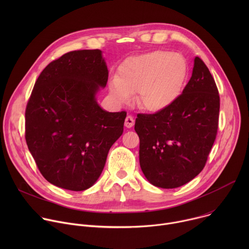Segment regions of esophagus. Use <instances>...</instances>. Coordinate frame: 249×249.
I'll list each match as a JSON object with an SVG mask.
<instances>
[{"mask_svg": "<svg viewBox=\"0 0 249 249\" xmlns=\"http://www.w3.org/2000/svg\"><path fill=\"white\" fill-rule=\"evenodd\" d=\"M135 124V120L131 115H128L125 119V127L126 128H132Z\"/></svg>", "mask_w": 249, "mask_h": 249, "instance_id": "34e87169", "label": "esophagus"}]
</instances>
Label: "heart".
<instances>
[{
	"mask_svg": "<svg viewBox=\"0 0 249 249\" xmlns=\"http://www.w3.org/2000/svg\"><path fill=\"white\" fill-rule=\"evenodd\" d=\"M186 77L187 65L181 55L155 51L125 60L109 89L120 103L130 101L133 94L139 92L142 108L160 112L178 98Z\"/></svg>",
	"mask_w": 249,
	"mask_h": 249,
	"instance_id": "b5f03b06",
	"label": "heart"
}]
</instances>
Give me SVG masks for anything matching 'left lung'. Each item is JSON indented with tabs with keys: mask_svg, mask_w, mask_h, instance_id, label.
I'll use <instances>...</instances> for the list:
<instances>
[{
	"mask_svg": "<svg viewBox=\"0 0 249 249\" xmlns=\"http://www.w3.org/2000/svg\"><path fill=\"white\" fill-rule=\"evenodd\" d=\"M220 95L203 60L194 59L192 76L182 93L164 110L139 113L140 165L146 178L160 188H176L204 168L219 126Z\"/></svg>",
	"mask_w": 249,
	"mask_h": 249,
	"instance_id": "left-lung-1",
	"label": "left lung"
}]
</instances>
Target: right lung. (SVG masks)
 Here are the masks:
<instances>
[{"mask_svg": "<svg viewBox=\"0 0 249 249\" xmlns=\"http://www.w3.org/2000/svg\"><path fill=\"white\" fill-rule=\"evenodd\" d=\"M108 80L101 51H71L49 63L25 109V141L44 178L72 191L92 186L123 133L126 111L107 112L95 94Z\"/></svg>", "mask_w": 249, "mask_h": 249, "instance_id": "right-lung-1", "label": "right lung"}]
</instances>
